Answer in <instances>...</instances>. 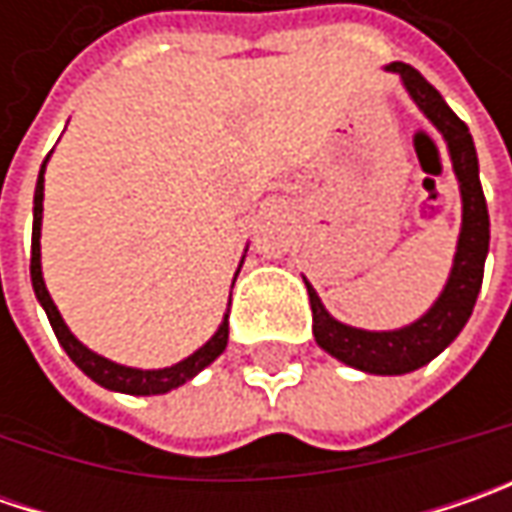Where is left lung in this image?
Segmentation results:
<instances>
[{"mask_svg": "<svg viewBox=\"0 0 512 512\" xmlns=\"http://www.w3.org/2000/svg\"><path fill=\"white\" fill-rule=\"evenodd\" d=\"M387 70L402 76L404 88L413 96V102L439 128L450 150V162L456 170L459 187H462V233H459L450 279L444 285L439 302L430 307L419 322L402 330H384V333H370V330L336 322L322 307L316 290L307 282L305 285L310 310H313V336L319 347H325L330 356L364 373L399 376V373L419 370L422 364L436 359L467 325L476 296L482 290L484 256L490 247V216H487V202H484V190L479 182V159H476L473 136L467 125L450 110L442 93L433 88L419 70L404 62H393L387 65Z\"/></svg>", "mask_w": 512, "mask_h": 512, "instance_id": "1", "label": "left lung"}]
</instances>
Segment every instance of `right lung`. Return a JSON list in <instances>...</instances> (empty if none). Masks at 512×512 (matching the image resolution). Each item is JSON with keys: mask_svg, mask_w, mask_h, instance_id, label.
<instances>
[{"mask_svg": "<svg viewBox=\"0 0 512 512\" xmlns=\"http://www.w3.org/2000/svg\"><path fill=\"white\" fill-rule=\"evenodd\" d=\"M48 162V159H45ZM42 199H45V165L39 170V182H36V193H33V242H30V282H33V290H36V299L39 305L45 307L48 313L50 327L56 333L59 344L65 347L70 359L76 362V367L82 373H88L90 379L108 390H119V393H130V396H153V393H168L173 387L185 384L187 379H193L199 370H205L207 364L213 362L222 350L227 347V316L225 322L219 325L216 336L199 347L193 356H187L185 362L173 364V367H165V370H136V367H125V364L108 362L105 356H96L93 350H88L85 344L79 342L73 333L68 330V325L62 322L59 310L50 299L48 287H45V279H42V265H39V230H42Z\"/></svg>", "mask_w": 512, "mask_h": 512, "instance_id": "1", "label": "right lung"}]
</instances>
